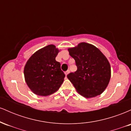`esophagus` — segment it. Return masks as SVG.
Segmentation results:
<instances>
[{"label":"esophagus","instance_id":"obj_1","mask_svg":"<svg viewBox=\"0 0 131 131\" xmlns=\"http://www.w3.org/2000/svg\"><path fill=\"white\" fill-rule=\"evenodd\" d=\"M69 73H70V70H68V71H65V72H64V74H65L66 76H67V75L69 74Z\"/></svg>","mask_w":131,"mask_h":131}]
</instances>
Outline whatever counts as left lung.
<instances>
[{"label": "left lung", "mask_w": 131, "mask_h": 131, "mask_svg": "<svg viewBox=\"0 0 131 131\" xmlns=\"http://www.w3.org/2000/svg\"><path fill=\"white\" fill-rule=\"evenodd\" d=\"M78 70L67 75L76 91L85 98L99 95L108 85L111 67L106 57L91 43L81 42L68 49Z\"/></svg>", "instance_id": "8db88e82"}]
</instances>
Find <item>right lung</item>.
Here are the masks:
<instances>
[{
    "mask_svg": "<svg viewBox=\"0 0 131 131\" xmlns=\"http://www.w3.org/2000/svg\"><path fill=\"white\" fill-rule=\"evenodd\" d=\"M60 50L53 44L39 49L27 61L25 79L34 94L48 96L59 89L65 77L60 63L55 60Z\"/></svg>",
    "mask_w": 131,
    "mask_h": 131,
    "instance_id": "obj_1",
    "label": "right lung"
}]
</instances>
